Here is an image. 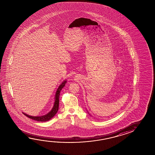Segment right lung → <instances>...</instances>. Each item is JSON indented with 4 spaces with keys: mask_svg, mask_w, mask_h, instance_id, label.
I'll return each mask as SVG.
<instances>
[{
    "mask_svg": "<svg viewBox=\"0 0 155 155\" xmlns=\"http://www.w3.org/2000/svg\"><path fill=\"white\" fill-rule=\"evenodd\" d=\"M66 81H64L61 83L56 92V96H55V102L54 104L52 109L51 110L50 112H49L48 114L43 116H39V117H35V116H31L28 114H25L23 113V114H25L26 116L30 118L31 119H33L35 120H37L38 122H46L48 120L51 119L56 114V113L58 111L59 109V95L60 92L61 91V89L63 88L64 86H65Z\"/></svg>",
    "mask_w": 155,
    "mask_h": 155,
    "instance_id": "right-lung-1",
    "label": "right lung"
}]
</instances>
